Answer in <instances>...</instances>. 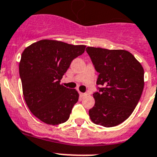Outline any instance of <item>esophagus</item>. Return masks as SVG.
Here are the masks:
<instances>
[{"label":"esophagus","mask_w":157,"mask_h":157,"mask_svg":"<svg viewBox=\"0 0 157 157\" xmlns=\"http://www.w3.org/2000/svg\"><path fill=\"white\" fill-rule=\"evenodd\" d=\"M87 95V94H85V93H81L80 92V96L81 97V98H84L85 96Z\"/></svg>","instance_id":"1"}]
</instances>
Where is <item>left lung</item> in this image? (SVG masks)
<instances>
[{"instance_id":"left-lung-1","label":"left lung","mask_w":157,"mask_h":157,"mask_svg":"<svg viewBox=\"0 0 157 157\" xmlns=\"http://www.w3.org/2000/svg\"><path fill=\"white\" fill-rule=\"evenodd\" d=\"M98 74L96 84L102 85L94 93V105L89 110L91 121L105 128L117 126L133 113L144 88V69L126 50L87 47Z\"/></svg>"}]
</instances>
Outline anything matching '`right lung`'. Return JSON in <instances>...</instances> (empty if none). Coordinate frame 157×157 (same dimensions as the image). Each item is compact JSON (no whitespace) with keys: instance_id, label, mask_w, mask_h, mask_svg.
Here are the masks:
<instances>
[{"instance_id":"1","label":"right lung","mask_w":157,"mask_h":157,"mask_svg":"<svg viewBox=\"0 0 157 157\" xmlns=\"http://www.w3.org/2000/svg\"><path fill=\"white\" fill-rule=\"evenodd\" d=\"M85 45L40 40L24 49L19 75L25 101L42 122L58 125L67 121L79 94L60 84L70 63L84 52Z\"/></svg>"}]
</instances>
